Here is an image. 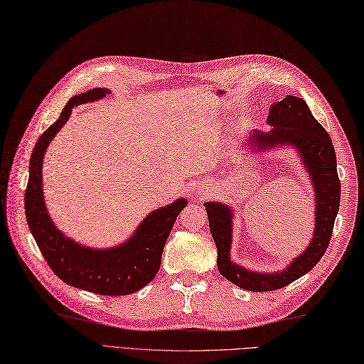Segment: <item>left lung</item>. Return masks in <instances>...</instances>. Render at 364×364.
I'll use <instances>...</instances> for the list:
<instances>
[{
  "mask_svg": "<svg viewBox=\"0 0 364 364\" xmlns=\"http://www.w3.org/2000/svg\"><path fill=\"white\" fill-rule=\"evenodd\" d=\"M267 122L272 129L250 132L247 144L253 152L279 146H292L298 150L315 190V232L304 252L292 259L286 269L279 272L250 271L230 259L232 209L220 202L205 203L210 235L218 250L217 265L221 275L252 292L282 289L311 271L327 252L341 203V181L337 176L334 146L327 131L313 117L304 99L287 95L283 101L272 104Z\"/></svg>",
  "mask_w": 364,
  "mask_h": 364,
  "instance_id": "left-lung-1",
  "label": "left lung"
}]
</instances>
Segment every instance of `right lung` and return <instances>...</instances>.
Here are the masks:
<instances>
[{
    "label": "right lung",
    "mask_w": 364,
    "mask_h": 364,
    "mask_svg": "<svg viewBox=\"0 0 364 364\" xmlns=\"http://www.w3.org/2000/svg\"><path fill=\"white\" fill-rule=\"evenodd\" d=\"M108 93L109 90L97 87L70 97L58 120L39 136L30 158L25 215L37 247L57 277L78 289L99 295H129L154 280L167 237L188 200L178 198L150 212L127 242L111 248H90L75 242L55 228L45 205L42 186L45 152L69 120L72 108L97 101Z\"/></svg>",
    "instance_id": "add662e5"
}]
</instances>
